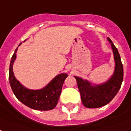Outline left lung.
<instances>
[{"mask_svg":"<svg viewBox=\"0 0 131 131\" xmlns=\"http://www.w3.org/2000/svg\"><path fill=\"white\" fill-rule=\"evenodd\" d=\"M107 40L111 43L115 60V73L112 78L105 83L93 87L87 80L75 76L83 104L88 108L100 107L109 103L119 92L122 83L124 69L119 53L109 37Z\"/></svg>","mask_w":131,"mask_h":131,"instance_id":"left-lung-1","label":"left lung"}]
</instances>
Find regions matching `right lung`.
<instances>
[{
    "label": "right lung",
    "mask_w": 131,
    "mask_h": 131,
    "mask_svg": "<svg viewBox=\"0 0 131 131\" xmlns=\"http://www.w3.org/2000/svg\"><path fill=\"white\" fill-rule=\"evenodd\" d=\"M17 48L12 57L9 71V84L14 95L18 100L32 109L37 110H52L58 103L63 83L67 77V74L61 73L57 75L46 88L41 90H31L26 89L15 78L12 70L13 63L16 59Z\"/></svg>",
    "instance_id": "1"
}]
</instances>
